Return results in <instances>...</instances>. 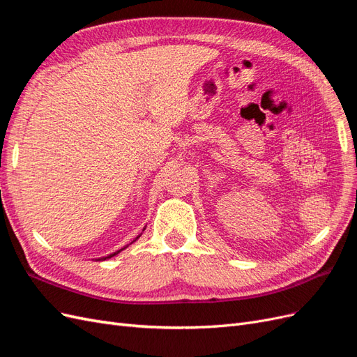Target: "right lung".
I'll list each match as a JSON object with an SVG mask.
<instances>
[{"label": "right lung", "instance_id": "right-lung-1", "mask_svg": "<svg viewBox=\"0 0 357 357\" xmlns=\"http://www.w3.org/2000/svg\"><path fill=\"white\" fill-rule=\"evenodd\" d=\"M144 229H146V228H143V231H144ZM142 234H143V232H142ZM142 234H139L138 236H135V238L132 240V243H135V241H137V240L139 238V236H142ZM132 243H129L128 245H131ZM128 245H125L123 248H121V250H117V252H114V253H112V255H109V256H104V257H98V259H95V261H105V259H110V257H113V256H116V255H119V253H121L122 250H125V248H126Z\"/></svg>", "mask_w": 357, "mask_h": 357}]
</instances>
